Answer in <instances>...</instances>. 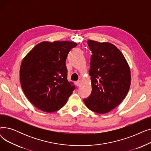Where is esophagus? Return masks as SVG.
I'll use <instances>...</instances> for the list:
<instances>
[{"label":"esophagus","instance_id":"obj_1","mask_svg":"<svg viewBox=\"0 0 151 151\" xmlns=\"http://www.w3.org/2000/svg\"><path fill=\"white\" fill-rule=\"evenodd\" d=\"M81 84V81L80 80H79L76 82V85L77 86H80V85Z\"/></svg>","mask_w":151,"mask_h":151}]
</instances>
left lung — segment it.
<instances>
[{
  "mask_svg": "<svg viewBox=\"0 0 151 151\" xmlns=\"http://www.w3.org/2000/svg\"><path fill=\"white\" fill-rule=\"evenodd\" d=\"M88 44L92 53L89 71L92 92L83 100L90 110L105 114L119 105L127 95L130 70L124 55L114 45L91 40Z\"/></svg>",
  "mask_w": 151,
  "mask_h": 151,
  "instance_id": "left-lung-1",
  "label": "left lung"
}]
</instances>
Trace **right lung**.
Returning a JSON list of instances; mask_svg holds the SVG:
<instances>
[{"instance_id": "right-lung-1", "label": "right lung", "mask_w": 151, "mask_h": 151, "mask_svg": "<svg viewBox=\"0 0 151 151\" xmlns=\"http://www.w3.org/2000/svg\"><path fill=\"white\" fill-rule=\"evenodd\" d=\"M77 43L68 41L43 42L22 61L19 78L28 100L43 111L52 113L65 105L75 89L67 80L66 59Z\"/></svg>"}]
</instances>
